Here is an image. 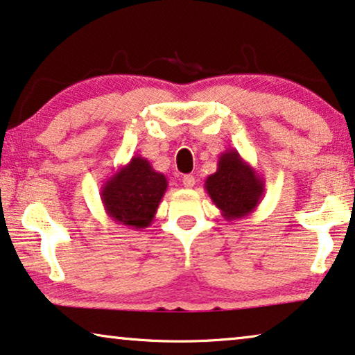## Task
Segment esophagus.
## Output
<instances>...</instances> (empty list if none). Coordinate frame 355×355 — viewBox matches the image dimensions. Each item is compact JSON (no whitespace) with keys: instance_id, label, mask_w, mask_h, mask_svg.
Instances as JSON below:
<instances>
[{"instance_id":"34e87169","label":"esophagus","mask_w":355,"mask_h":355,"mask_svg":"<svg viewBox=\"0 0 355 355\" xmlns=\"http://www.w3.org/2000/svg\"><path fill=\"white\" fill-rule=\"evenodd\" d=\"M182 183L184 188H193L196 184V178H194V175H183Z\"/></svg>"}]
</instances>
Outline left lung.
Returning a JSON list of instances; mask_svg holds the SVG:
<instances>
[{
    "label": "left lung",
    "mask_w": 355,
    "mask_h": 355,
    "mask_svg": "<svg viewBox=\"0 0 355 355\" xmlns=\"http://www.w3.org/2000/svg\"><path fill=\"white\" fill-rule=\"evenodd\" d=\"M205 191L226 221L245 218L258 207L264 194V182L237 150H226L216 172L205 180Z\"/></svg>",
    "instance_id": "1"
}]
</instances>
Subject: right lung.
<instances>
[{"instance_id": "right-lung-1", "label": "right lung", "mask_w": 355, "mask_h": 355, "mask_svg": "<svg viewBox=\"0 0 355 355\" xmlns=\"http://www.w3.org/2000/svg\"><path fill=\"white\" fill-rule=\"evenodd\" d=\"M167 178L150 161L134 156L102 184L103 209L114 223L132 230L148 228L167 191Z\"/></svg>"}]
</instances>
